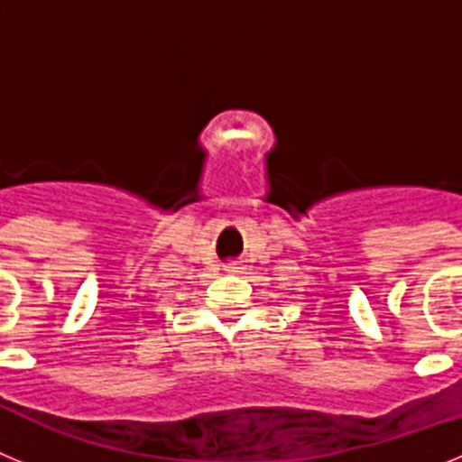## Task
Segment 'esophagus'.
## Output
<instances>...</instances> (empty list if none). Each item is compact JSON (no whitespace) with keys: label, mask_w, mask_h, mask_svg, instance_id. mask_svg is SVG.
Masks as SVG:
<instances>
[{"label":"esophagus","mask_w":462,"mask_h":462,"mask_svg":"<svg viewBox=\"0 0 462 462\" xmlns=\"http://www.w3.org/2000/svg\"><path fill=\"white\" fill-rule=\"evenodd\" d=\"M226 271L228 273H240V271H243V263H240V261H231V263L226 266Z\"/></svg>","instance_id":"obj_1"}]
</instances>
